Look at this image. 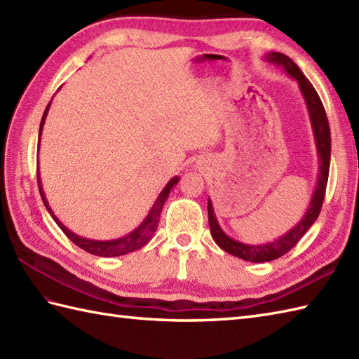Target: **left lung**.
Here are the masks:
<instances>
[{"instance_id":"obj_1","label":"left lung","mask_w":359,"mask_h":359,"mask_svg":"<svg viewBox=\"0 0 359 359\" xmlns=\"http://www.w3.org/2000/svg\"><path fill=\"white\" fill-rule=\"evenodd\" d=\"M265 62L273 63L276 66H280L290 77L297 81V86H299L301 94L304 97V102H306L311 129H313L315 135V143H316V151H318V160H319V174L315 187V193L311 196V201L309 205V210L302 219L297 222L293 228L280 236V238L274 239L273 242L261 243V245H251V243H243L236 241L230 236L225 234L222 228H220L217 217L215 215V208H212L211 199L208 197V224L211 236L217 245L222 248L226 253H230L236 257H241L243 261L250 262H270L284 256L288 253L297 242L301 241L304 234L309 231V228L315 224L318 219L319 212L323 208L324 196H325V188H327V180H329V170H330V152H332V143H330V126L329 120L325 116V109L323 106L321 98H319L315 88L311 86V83L306 79V75L301 72L299 67L296 66L292 58L284 55L280 52H270L264 57Z\"/></svg>"}]
</instances>
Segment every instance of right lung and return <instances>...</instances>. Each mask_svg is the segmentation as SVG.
Segmentation results:
<instances>
[{"instance_id": "obj_1", "label": "right lung", "mask_w": 359, "mask_h": 359, "mask_svg": "<svg viewBox=\"0 0 359 359\" xmlns=\"http://www.w3.org/2000/svg\"><path fill=\"white\" fill-rule=\"evenodd\" d=\"M50 108V102L48 104V108H46L44 114H43V118H41V123H40V137L38 139L41 140V133H43V126H44V120L46 116H48ZM40 140H38V148H40ZM36 177H38V188H40V194H41V199L46 210L49 211V215L52 216V219L55 220V224L62 228V231L69 238L75 245L80 247L81 250L88 251L90 255H95V256H102V257H114V256H121V255H128V253H133V251L139 250L142 247L147 245V243L152 239V236H154L157 226H158V219H160V212H162L163 205L168 199V196H170V191L172 189V187H175L179 184V177L175 175L172 177L168 184L165 185V188L162 189V193L158 194V197L156 199L154 205H152V208L149 210L148 216L143 219V222L133 230L131 233H128L123 238H118V239H114V241H93V239H86V238H81V236L72 233L69 228L65 226L62 222H60L58 217L53 215V211L50 210L48 199H46L44 191H43V187H41V179H40V171L36 170Z\"/></svg>"}]
</instances>
